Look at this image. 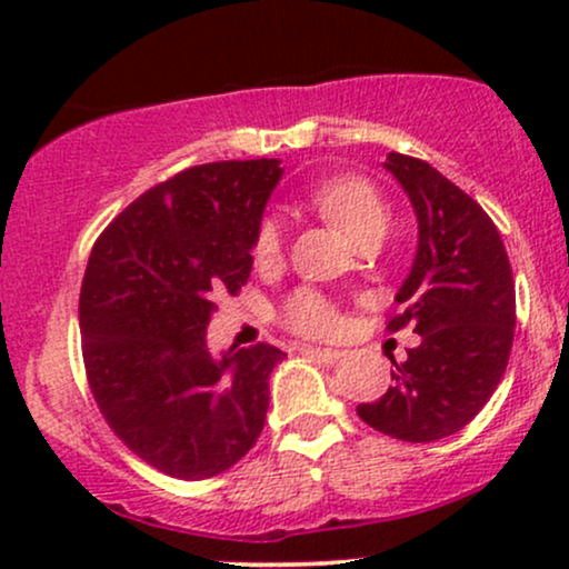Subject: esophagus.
I'll list each match as a JSON object with an SVG mask.
<instances>
[{"mask_svg":"<svg viewBox=\"0 0 569 569\" xmlns=\"http://www.w3.org/2000/svg\"><path fill=\"white\" fill-rule=\"evenodd\" d=\"M302 352H307V356H312V358H318V361H323V363H337L339 358L345 356L342 350H335V348H318V345H305Z\"/></svg>","mask_w":569,"mask_h":569,"instance_id":"obj_1","label":"esophagus"}]
</instances>
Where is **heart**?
Masks as SVG:
<instances>
[{
	"label": "heart",
	"instance_id": "heart-1",
	"mask_svg": "<svg viewBox=\"0 0 569 569\" xmlns=\"http://www.w3.org/2000/svg\"><path fill=\"white\" fill-rule=\"evenodd\" d=\"M310 202L316 211L342 230L356 243L371 238H385L390 227V211L375 187L363 179H331L312 189ZM283 248V221L276 213L259 221L253 238V259L259 264H272ZM286 321L291 329L310 337L335 335L339 329V316L335 305L316 291H297L286 302Z\"/></svg>",
	"mask_w": 569,
	"mask_h": 569
}]
</instances>
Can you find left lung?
I'll return each mask as SVG.
<instances>
[{
    "label": "left lung",
    "instance_id": "left-lung-1",
    "mask_svg": "<svg viewBox=\"0 0 569 569\" xmlns=\"http://www.w3.org/2000/svg\"><path fill=\"white\" fill-rule=\"evenodd\" d=\"M385 171L417 217V251L390 331L411 323L420 345L396 363L393 385L358 417L380 433L428 443L479 415L508 367L516 326L513 276L498 227L426 160L390 152Z\"/></svg>",
    "mask_w": 569,
    "mask_h": 569
}]
</instances>
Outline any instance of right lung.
Listing matches in <instances>:
<instances>
[{
	"mask_svg": "<svg viewBox=\"0 0 569 569\" xmlns=\"http://www.w3.org/2000/svg\"><path fill=\"white\" fill-rule=\"evenodd\" d=\"M280 160H227L176 173L133 200L90 251L80 291L82 356L98 409L141 460L211 479L264 428L272 345L208 348L211 293H234L278 187Z\"/></svg>",
	"mask_w": 569,
	"mask_h": 569,
	"instance_id": "obj_1",
	"label": "right lung"
}]
</instances>
